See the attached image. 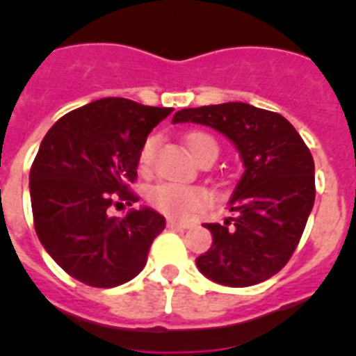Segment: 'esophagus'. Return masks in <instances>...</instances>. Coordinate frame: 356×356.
<instances>
[{
    "label": "esophagus",
    "instance_id": "1",
    "mask_svg": "<svg viewBox=\"0 0 356 356\" xmlns=\"http://www.w3.org/2000/svg\"><path fill=\"white\" fill-rule=\"evenodd\" d=\"M168 226H169V228L187 229V228H191V226H193V222H188V221H176V219H169Z\"/></svg>",
    "mask_w": 356,
    "mask_h": 356
}]
</instances>
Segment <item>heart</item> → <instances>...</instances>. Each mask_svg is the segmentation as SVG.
Segmentation results:
<instances>
[{
    "mask_svg": "<svg viewBox=\"0 0 356 356\" xmlns=\"http://www.w3.org/2000/svg\"><path fill=\"white\" fill-rule=\"evenodd\" d=\"M156 143L159 139L156 137H149L146 139V143L143 144L139 153V165L143 171H147L153 163V156H155ZM213 144L212 139L205 134H188L185 137V144H187L191 155L196 156L197 151L203 147V144ZM217 147V146H216ZM151 203L156 207L162 213L172 217V219H185L193 212H196L197 209L207 203L205 193L197 187H185V185L178 184H160L156 185L149 194Z\"/></svg>",
    "mask_w": 356,
    "mask_h": 356,
    "instance_id": "b5f03b06",
    "label": "heart"
}]
</instances>
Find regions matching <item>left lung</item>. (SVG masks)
<instances>
[{
	"label": "left lung",
	"mask_w": 356,
	"mask_h": 356,
	"mask_svg": "<svg viewBox=\"0 0 356 356\" xmlns=\"http://www.w3.org/2000/svg\"><path fill=\"white\" fill-rule=\"evenodd\" d=\"M172 122L222 134L244 165L225 222H207L212 248L196 259L207 278L226 287L266 282L294 253L316 200L314 159L284 115L241 102L178 110Z\"/></svg>",
	"instance_id": "1"
}]
</instances>
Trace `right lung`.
<instances>
[{
	"label": "right lung",
	"mask_w": 356,
	"mask_h": 356,
	"mask_svg": "<svg viewBox=\"0 0 356 356\" xmlns=\"http://www.w3.org/2000/svg\"><path fill=\"white\" fill-rule=\"evenodd\" d=\"M172 108L103 97L72 110L49 128L30 169L35 232L49 257L90 287H118L146 266L165 217L149 207L108 216L128 191L147 135ZM122 205V203H121Z\"/></svg>",
	"instance_id": "right-lung-1"
}]
</instances>
